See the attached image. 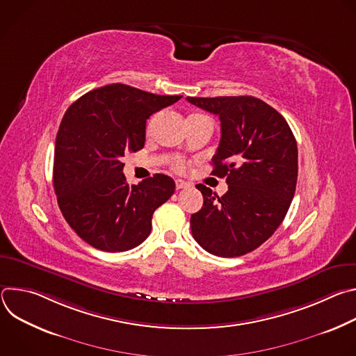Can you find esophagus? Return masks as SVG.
Masks as SVG:
<instances>
[{
    "label": "esophagus",
    "instance_id": "esophagus-1",
    "mask_svg": "<svg viewBox=\"0 0 356 356\" xmlns=\"http://www.w3.org/2000/svg\"><path fill=\"white\" fill-rule=\"evenodd\" d=\"M186 187H188V183H187V181L180 180V179H177V180H176V188H177V190H180V188H186Z\"/></svg>",
    "mask_w": 356,
    "mask_h": 356
}]
</instances>
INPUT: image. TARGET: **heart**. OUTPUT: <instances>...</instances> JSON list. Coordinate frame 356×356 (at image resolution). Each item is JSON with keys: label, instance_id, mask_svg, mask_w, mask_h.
Returning a JSON list of instances; mask_svg holds the SVG:
<instances>
[{"label": "heart", "instance_id": "1", "mask_svg": "<svg viewBox=\"0 0 356 356\" xmlns=\"http://www.w3.org/2000/svg\"><path fill=\"white\" fill-rule=\"evenodd\" d=\"M176 169H177V170H181V169H183V165H181V163H177V165H176Z\"/></svg>", "mask_w": 356, "mask_h": 356}]
</instances>
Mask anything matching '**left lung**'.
Segmentation results:
<instances>
[{
  "mask_svg": "<svg viewBox=\"0 0 356 356\" xmlns=\"http://www.w3.org/2000/svg\"><path fill=\"white\" fill-rule=\"evenodd\" d=\"M220 117L221 139L213 175L227 177L217 195L195 187L204 202L190 218L194 239L213 255L235 258L269 239L284 220L297 183V143L286 120L265 101L250 97H187Z\"/></svg>",
  "mask_w": 356,
  "mask_h": 356,
  "instance_id": "1",
  "label": "left lung"
}]
</instances>
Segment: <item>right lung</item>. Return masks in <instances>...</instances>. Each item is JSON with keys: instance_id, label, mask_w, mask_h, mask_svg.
Wrapping results in <instances>:
<instances>
[{"instance_id": "1", "label": "right lung", "mask_w": 356, "mask_h": 356, "mask_svg": "<svg viewBox=\"0 0 356 356\" xmlns=\"http://www.w3.org/2000/svg\"><path fill=\"white\" fill-rule=\"evenodd\" d=\"M180 98L117 83L86 92L63 115L54 163L58 204L72 229L95 249L140 245L155 210L175 193L166 175L128 184L121 158L143 147L146 120Z\"/></svg>"}]
</instances>
